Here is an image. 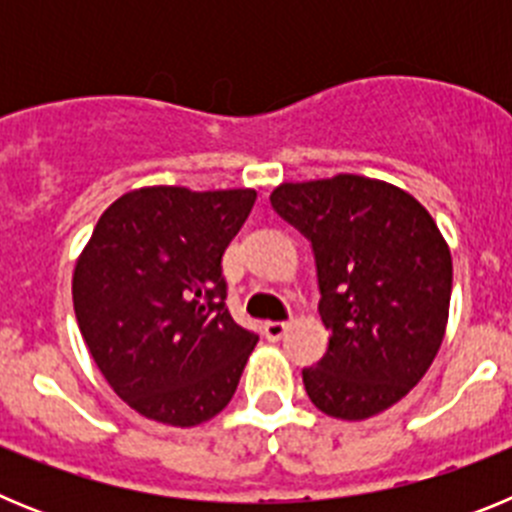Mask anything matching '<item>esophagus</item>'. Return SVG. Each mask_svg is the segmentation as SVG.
<instances>
[{
  "label": "esophagus",
  "mask_w": 512,
  "mask_h": 512,
  "mask_svg": "<svg viewBox=\"0 0 512 512\" xmlns=\"http://www.w3.org/2000/svg\"><path fill=\"white\" fill-rule=\"evenodd\" d=\"M287 328V320H269V323H264V336L269 338V341H279V338L287 333Z\"/></svg>",
  "instance_id": "obj_1"
}]
</instances>
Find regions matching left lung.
Returning <instances> with one entry per match:
<instances>
[{"instance_id":"8db88e82","label":"left lung","mask_w":512,"mask_h":512,"mask_svg":"<svg viewBox=\"0 0 512 512\" xmlns=\"http://www.w3.org/2000/svg\"><path fill=\"white\" fill-rule=\"evenodd\" d=\"M271 207L312 246L328 351L302 369L325 415L364 420L408 395L449 320L451 253L413 194L356 174L279 184Z\"/></svg>"}]
</instances>
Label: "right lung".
I'll return each instance as SVG.
<instances>
[{
    "instance_id": "add662e5",
    "label": "right lung",
    "mask_w": 512,
    "mask_h": 512,
    "mask_svg": "<svg viewBox=\"0 0 512 512\" xmlns=\"http://www.w3.org/2000/svg\"><path fill=\"white\" fill-rule=\"evenodd\" d=\"M253 189L146 187L99 217L74 269V312L117 397L166 425H200L233 397L259 336L230 318L223 253Z\"/></svg>"
}]
</instances>
